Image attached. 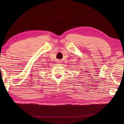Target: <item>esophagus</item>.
Listing matches in <instances>:
<instances>
[{
    "instance_id": "1",
    "label": "esophagus",
    "mask_w": 124,
    "mask_h": 124,
    "mask_svg": "<svg viewBox=\"0 0 124 124\" xmlns=\"http://www.w3.org/2000/svg\"><path fill=\"white\" fill-rule=\"evenodd\" d=\"M57 62V63L59 64H61V63L62 61H60V60H58Z\"/></svg>"
}]
</instances>
